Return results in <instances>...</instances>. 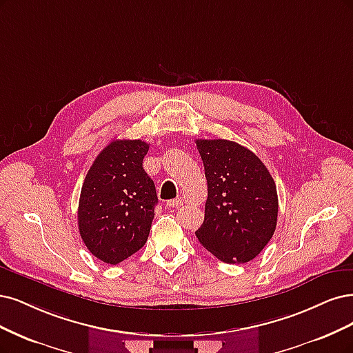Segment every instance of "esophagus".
Here are the masks:
<instances>
[{
	"label": "esophagus",
	"mask_w": 353,
	"mask_h": 353,
	"mask_svg": "<svg viewBox=\"0 0 353 353\" xmlns=\"http://www.w3.org/2000/svg\"><path fill=\"white\" fill-rule=\"evenodd\" d=\"M182 204V200L178 197V199H174V200H169V201H166V205L168 208H171V209H175V208H179V205Z\"/></svg>",
	"instance_id": "1"
}]
</instances>
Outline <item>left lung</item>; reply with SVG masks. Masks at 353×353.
<instances>
[{"mask_svg":"<svg viewBox=\"0 0 353 353\" xmlns=\"http://www.w3.org/2000/svg\"><path fill=\"white\" fill-rule=\"evenodd\" d=\"M208 179L200 244L225 263H247L263 251L277 223L276 184L259 156L229 140H196Z\"/></svg>","mask_w":353,"mask_h":353,"instance_id":"obj_1","label":"left lung"}]
</instances>
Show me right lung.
Wrapping results in <instances>:
<instances>
[{
  "label": "right lung",
  "mask_w": 353,
  "mask_h": 353,
  "mask_svg": "<svg viewBox=\"0 0 353 353\" xmlns=\"http://www.w3.org/2000/svg\"><path fill=\"white\" fill-rule=\"evenodd\" d=\"M149 144L112 140L84 178L77 222L84 245L108 264H118L148 241L157 196L143 169Z\"/></svg>",
  "instance_id": "1"
}]
</instances>
